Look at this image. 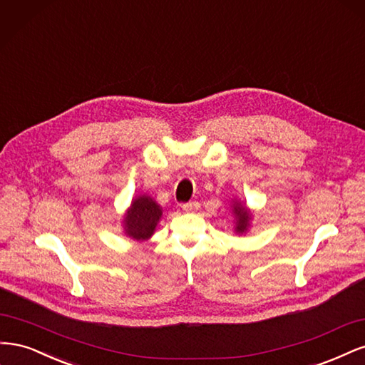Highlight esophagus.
Returning <instances> with one entry per match:
<instances>
[{
  "label": "esophagus",
  "mask_w": 365,
  "mask_h": 365,
  "mask_svg": "<svg viewBox=\"0 0 365 365\" xmlns=\"http://www.w3.org/2000/svg\"><path fill=\"white\" fill-rule=\"evenodd\" d=\"M197 208H200V204H197L196 201L182 204V210H184V212H195V210H197Z\"/></svg>",
  "instance_id": "1"
}]
</instances>
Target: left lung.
Returning <instances> with one entry per match:
<instances>
[{
    "instance_id": "1",
    "label": "left lung",
    "mask_w": 365,
    "mask_h": 365,
    "mask_svg": "<svg viewBox=\"0 0 365 365\" xmlns=\"http://www.w3.org/2000/svg\"><path fill=\"white\" fill-rule=\"evenodd\" d=\"M235 213H236V219H237L236 230L239 231V233H242V231H245L248 227L250 213L245 207H239V205H235Z\"/></svg>"
}]
</instances>
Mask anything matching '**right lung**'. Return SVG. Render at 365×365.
I'll list each match as a JSON object with an SVG mask.
<instances>
[{
  "mask_svg": "<svg viewBox=\"0 0 365 365\" xmlns=\"http://www.w3.org/2000/svg\"><path fill=\"white\" fill-rule=\"evenodd\" d=\"M161 217L160 205L149 196H140L132 202L125 219L126 235L137 240H145L152 236Z\"/></svg>",
  "mask_w": 365,
  "mask_h": 365,
  "instance_id": "right-lung-1",
  "label": "right lung"
}]
</instances>
